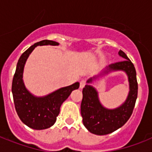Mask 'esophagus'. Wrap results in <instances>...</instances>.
<instances>
[{"mask_svg":"<svg viewBox=\"0 0 152 152\" xmlns=\"http://www.w3.org/2000/svg\"><path fill=\"white\" fill-rule=\"evenodd\" d=\"M86 84V80H82L80 82V88L82 89V88H84V86H85Z\"/></svg>","mask_w":152,"mask_h":152,"instance_id":"1","label":"esophagus"}]
</instances>
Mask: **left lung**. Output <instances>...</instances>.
<instances>
[{
    "label": "left lung",
    "instance_id": "obj_1",
    "mask_svg": "<svg viewBox=\"0 0 152 152\" xmlns=\"http://www.w3.org/2000/svg\"><path fill=\"white\" fill-rule=\"evenodd\" d=\"M118 54L124 60L110 64L97 76L88 80V84L83 89V99L80 106L83 124L93 134L99 136L110 134L120 129L129 119L134 109L138 91L136 69L122 50H119ZM117 71H123L126 73L130 91L126 101L121 106L114 109H108L102 106L97 91L90 83L105 75Z\"/></svg>",
    "mask_w": 152,
    "mask_h": 152
}]
</instances>
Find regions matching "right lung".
Segmentation results:
<instances>
[{
    "instance_id": "add662e5",
    "label": "right lung",
    "mask_w": 152,
    "mask_h": 152,
    "mask_svg": "<svg viewBox=\"0 0 152 152\" xmlns=\"http://www.w3.org/2000/svg\"><path fill=\"white\" fill-rule=\"evenodd\" d=\"M58 46L51 40H42L27 49L18 61L13 76L12 92L15 108L22 122L33 129H46L53 125L60 113L62 103L69 98L72 91L78 89L80 83L61 88L45 96H35L25 87L23 74L27 58L38 46Z\"/></svg>"
}]
</instances>
